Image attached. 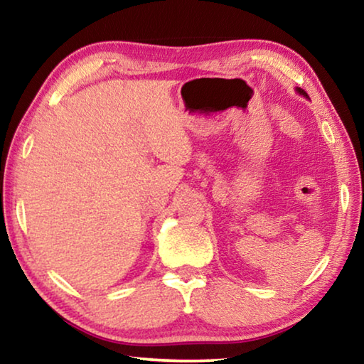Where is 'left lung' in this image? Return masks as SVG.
<instances>
[{
  "instance_id": "left-lung-1",
  "label": "left lung",
  "mask_w": 364,
  "mask_h": 364,
  "mask_svg": "<svg viewBox=\"0 0 364 364\" xmlns=\"http://www.w3.org/2000/svg\"><path fill=\"white\" fill-rule=\"evenodd\" d=\"M297 91H299V93H300L301 96H305V97H308V95L305 93V91H304V90H300V88H297Z\"/></svg>"
}]
</instances>
